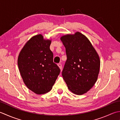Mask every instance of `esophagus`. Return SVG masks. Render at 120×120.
Returning <instances> with one entry per match:
<instances>
[{"instance_id": "esophagus-1", "label": "esophagus", "mask_w": 120, "mask_h": 120, "mask_svg": "<svg viewBox=\"0 0 120 120\" xmlns=\"http://www.w3.org/2000/svg\"><path fill=\"white\" fill-rule=\"evenodd\" d=\"M58 66L59 67V68H60V69L61 71L62 69V64H60V63H59V64H58Z\"/></svg>"}]
</instances>
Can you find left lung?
Returning a JSON list of instances; mask_svg holds the SVG:
<instances>
[{"label": "left lung", "instance_id": "left-lung-1", "mask_svg": "<svg viewBox=\"0 0 120 120\" xmlns=\"http://www.w3.org/2000/svg\"><path fill=\"white\" fill-rule=\"evenodd\" d=\"M60 39L67 56L62 73L63 79L72 93L83 95L97 80L100 67L99 56L90 40L80 32L63 35Z\"/></svg>", "mask_w": 120, "mask_h": 120}]
</instances>
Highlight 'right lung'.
<instances>
[{"mask_svg":"<svg viewBox=\"0 0 120 120\" xmlns=\"http://www.w3.org/2000/svg\"><path fill=\"white\" fill-rule=\"evenodd\" d=\"M51 40L44 39L41 34L31 37L19 53L18 65L25 85L37 95L51 90L60 72L53 62L50 49Z\"/></svg>","mask_w":120,"mask_h":120,"instance_id":"right-lung-1","label":"right lung"}]
</instances>
